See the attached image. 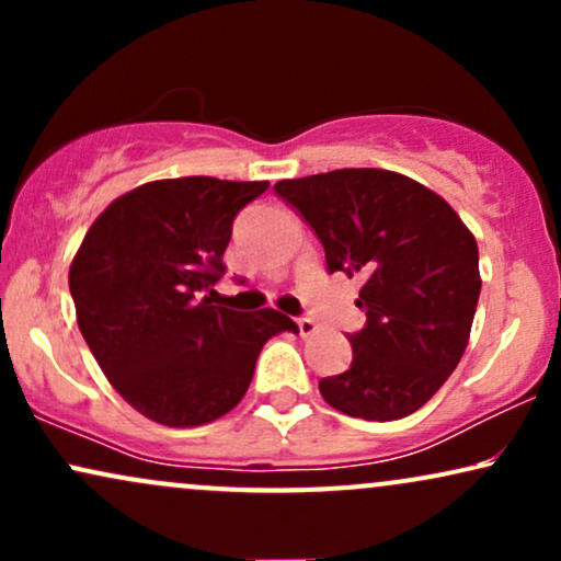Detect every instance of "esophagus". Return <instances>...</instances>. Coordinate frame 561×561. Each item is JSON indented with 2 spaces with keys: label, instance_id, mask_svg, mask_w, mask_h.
<instances>
[{
  "label": "esophagus",
  "instance_id": "1",
  "mask_svg": "<svg viewBox=\"0 0 561 561\" xmlns=\"http://www.w3.org/2000/svg\"><path fill=\"white\" fill-rule=\"evenodd\" d=\"M319 327H317V321H311V319H298V332H300V337H311L313 332H317Z\"/></svg>",
  "mask_w": 561,
  "mask_h": 561
}]
</instances>
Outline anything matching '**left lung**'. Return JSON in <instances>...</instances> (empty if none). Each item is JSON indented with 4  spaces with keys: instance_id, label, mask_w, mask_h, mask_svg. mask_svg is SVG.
Instances as JSON below:
<instances>
[{
    "instance_id": "8db88e82",
    "label": "left lung",
    "mask_w": 561,
    "mask_h": 561,
    "mask_svg": "<svg viewBox=\"0 0 561 561\" xmlns=\"http://www.w3.org/2000/svg\"><path fill=\"white\" fill-rule=\"evenodd\" d=\"M324 244L327 268L362 276L351 369L319 382L332 409L392 422L422 409L465 356L480 298L474 234L433 190L382 169L274 184Z\"/></svg>"
}]
</instances>
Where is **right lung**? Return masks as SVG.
<instances>
[{
  "instance_id": "right-lung-1",
  "label": "right lung",
  "mask_w": 561,
  "mask_h": 561,
  "mask_svg": "<svg viewBox=\"0 0 561 561\" xmlns=\"http://www.w3.org/2000/svg\"><path fill=\"white\" fill-rule=\"evenodd\" d=\"M268 182L182 176L115 197L70 263L76 321L107 382L165 427L229 414L250 388L266 340L298 332L274 308L210 306L231 221Z\"/></svg>"
}]
</instances>
